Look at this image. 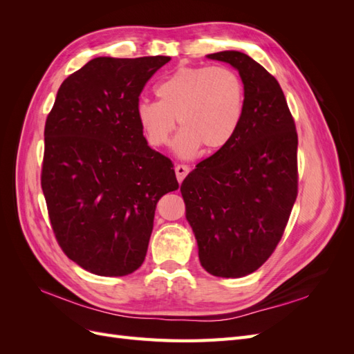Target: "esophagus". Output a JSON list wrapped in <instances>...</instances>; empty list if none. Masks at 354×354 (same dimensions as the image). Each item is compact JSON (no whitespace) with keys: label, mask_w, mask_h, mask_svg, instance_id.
<instances>
[{"label":"esophagus","mask_w":354,"mask_h":354,"mask_svg":"<svg viewBox=\"0 0 354 354\" xmlns=\"http://www.w3.org/2000/svg\"><path fill=\"white\" fill-rule=\"evenodd\" d=\"M187 174H189V167L187 165H177L176 167V176H177L178 183H181V181L185 180V177Z\"/></svg>","instance_id":"esophagus-1"}]
</instances>
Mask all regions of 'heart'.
I'll return each instance as SVG.
<instances>
[{
	"instance_id": "obj_1",
	"label": "heart",
	"mask_w": 354,
	"mask_h": 354,
	"mask_svg": "<svg viewBox=\"0 0 354 354\" xmlns=\"http://www.w3.org/2000/svg\"><path fill=\"white\" fill-rule=\"evenodd\" d=\"M159 102L140 100L136 116L153 147L168 145L177 120L181 133L176 152L195 156L226 147L236 134L245 108V87L239 75L226 66H186L160 81Z\"/></svg>"
}]
</instances>
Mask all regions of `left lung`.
<instances>
[{
	"label": "left lung",
	"mask_w": 354,
	"mask_h": 354,
	"mask_svg": "<svg viewBox=\"0 0 354 354\" xmlns=\"http://www.w3.org/2000/svg\"><path fill=\"white\" fill-rule=\"evenodd\" d=\"M208 59L230 63L245 87L232 142L201 160L180 190L199 261L218 277L255 272L273 254L298 194V136L279 82L241 51Z\"/></svg>",
	"instance_id": "1"
}]
</instances>
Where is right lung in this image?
Returning a JSON list of instances; mask_svg holds the SVG:
<instances>
[{"label": "right lung", "instance_id": "add662e5", "mask_svg": "<svg viewBox=\"0 0 354 354\" xmlns=\"http://www.w3.org/2000/svg\"><path fill=\"white\" fill-rule=\"evenodd\" d=\"M168 56L95 57L62 82L44 128L41 187L68 259L99 276L145 261L158 201L178 189L173 162L147 146L136 116Z\"/></svg>", "mask_w": 354, "mask_h": 354}]
</instances>
